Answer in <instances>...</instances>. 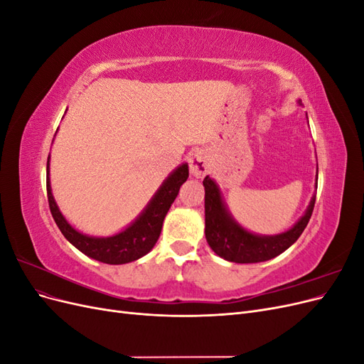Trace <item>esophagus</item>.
I'll use <instances>...</instances> for the list:
<instances>
[{
  "instance_id": "obj_1",
  "label": "esophagus",
  "mask_w": 364,
  "mask_h": 364,
  "mask_svg": "<svg viewBox=\"0 0 364 364\" xmlns=\"http://www.w3.org/2000/svg\"><path fill=\"white\" fill-rule=\"evenodd\" d=\"M190 170L196 178H203V176L208 173L209 162H208V156L203 151L197 150L193 153L190 158Z\"/></svg>"
}]
</instances>
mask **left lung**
<instances>
[{
    "mask_svg": "<svg viewBox=\"0 0 364 364\" xmlns=\"http://www.w3.org/2000/svg\"><path fill=\"white\" fill-rule=\"evenodd\" d=\"M203 186L205 235L208 245L218 257L240 264L267 261L287 250L304 232V229L310 222L316 203V196H313L305 214L297 220V223L291 229L278 235H258L249 232L235 222L234 217L228 211L222 193H220L214 179L206 176L203 179Z\"/></svg>",
    "mask_w": 364,
    "mask_h": 364,
    "instance_id": "left-lung-1",
    "label": "left lung"
}]
</instances>
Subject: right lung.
<instances>
[{"label": "right lung", "instance_id": "1", "mask_svg": "<svg viewBox=\"0 0 364 364\" xmlns=\"http://www.w3.org/2000/svg\"><path fill=\"white\" fill-rule=\"evenodd\" d=\"M186 179H188V164H182L164 181L134 223L112 237H91L75 230L59 211L50 185V156L47 161V196L54 222L74 247L90 258L106 264L132 262L153 249L161 235L164 218Z\"/></svg>", "mask_w": 364, "mask_h": 364}]
</instances>
